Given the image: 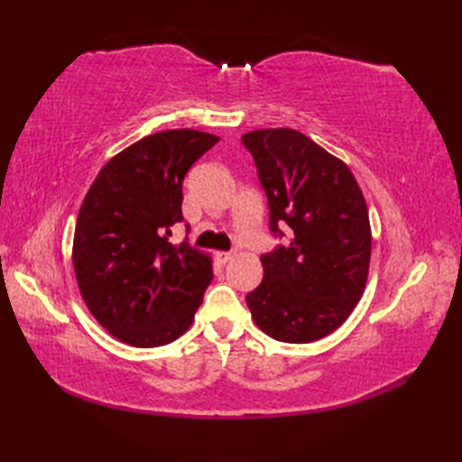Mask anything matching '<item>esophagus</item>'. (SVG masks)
Returning <instances> with one entry per match:
<instances>
[{
	"instance_id": "1",
	"label": "esophagus",
	"mask_w": 462,
	"mask_h": 462,
	"mask_svg": "<svg viewBox=\"0 0 462 462\" xmlns=\"http://www.w3.org/2000/svg\"><path fill=\"white\" fill-rule=\"evenodd\" d=\"M232 258H234V252H216V260H218L220 263L230 262Z\"/></svg>"
}]
</instances>
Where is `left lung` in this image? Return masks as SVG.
Returning <instances> with one entry per match:
<instances>
[{
	"instance_id": "1",
	"label": "left lung",
	"mask_w": 462,
	"mask_h": 462,
	"mask_svg": "<svg viewBox=\"0 0 462 462\" xmlns=\"http://www.w3.org/2000/svg\"><path fill=\"white\" fill-rule=\"evenodd\" d=\"M268 196L270 230L290 240L262 254L263 280L246 296L256 326L286 343L336 331L363 296L371 260L367 204L347 164L293 129L242 136Z\"/></svg>"
}]
</instances>
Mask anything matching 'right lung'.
<instances>
[{"mask_svg":"<svg viewBox=\"0 0 462 462\" xmlns=\"http://www.w3.org/2000/svg\"><path fill=\"white\" fill-rule=\"evenodd\" d=\"M220 139L174 129L106 162L77 216L73 268L87 308L133 347H161L192 326L212 282L210 256L169 242L182 222V180Z\"/></svg>","mask_w":462,"mask_h":462,"instance_id":"right-lung-1","label":"right lung"}]
</instances>
